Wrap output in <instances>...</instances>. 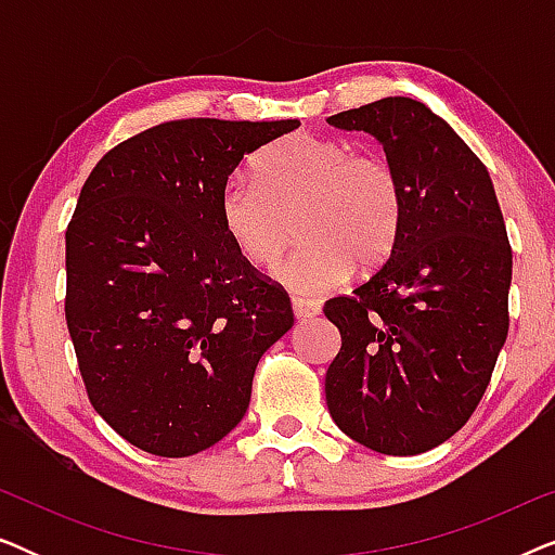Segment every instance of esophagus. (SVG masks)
<instances>
[{
	"mask_svg": "<svg viewBox=\"0 0 555 555\" xmlns=\"http://www.w3.org/2000/svg\"><path fill=\"white\" fill-rule=\"evenodd\" d=\"M318 313H321V306H318L315 300L293 298V315L298 318V321H310V318H315Z\"/></svg>",
	"mask_w": 555,
	"mask_h": 555,
	"instance_id": "1",
	"label": "esophagus"
}]
</instances>
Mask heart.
<instances>
[{
	"label": "heart",
	"mask_w": 555,
	"mask_h": 555,
	"mask_svg": "<svg viewBox=\"0 0 555 555\" xmlns=\"http://www.w3.org/2000/svg\"><path fill=\"white\" fill-rule=\"evenodd\" d=\"M257 181L234 173L219 192V224L253 268L272 270L295 230L302 240L278 270L298 295H321L382 264L404 224V186L376 154L328 135H285L257 156Z\"/></svg>",
	"instance_id": "b5f03b06"
}]
</instances>
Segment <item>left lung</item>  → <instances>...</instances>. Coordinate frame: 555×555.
Wrapping results in <instances>:
<instances>
[{
    "label": "left lung",
    "instance_id": "8db88e82",
    "mask_svg": "<svg viewBox=\"0 0 555 555\" xmlns=\"http://www.w3.org/2000/svg\"><path fill=\"white\" fill-rule=\"evenodd\" d=\"M382 141L404 186L389 260L323 306L340 333L325 374L333 422L382 454H420L465 427L507 338L513 249L485 164L412 98L328 118Z\"/></svg>",
    "mask_w": 555,
    "mask_h": 555
}]
</instances>
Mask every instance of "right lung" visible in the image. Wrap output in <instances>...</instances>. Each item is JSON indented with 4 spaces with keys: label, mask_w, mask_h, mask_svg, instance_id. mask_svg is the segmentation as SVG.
I'll return each mask as SVG.
<instances>
[{
    "label": "right lung",
    "mask_w": 555,
    "mask_h": 555,
    "mask_svg": "<svg viewBox=\"0 0 555 555\" xmlns=\"http://www.w3.org/2000/svg\"><path fill=\"white\" fill-rule=\"evenodd\" d=\"M300 120L186 118L90 171L65 232V321L88 399L126 442L189 457L237 427L262 353L293 328L285 287L219 224L245 154Z\"/></svg>",
    "instance_id": "right-lung-1"
}]
</instances>
